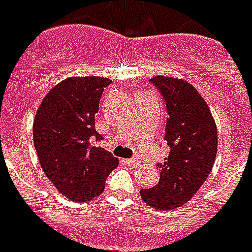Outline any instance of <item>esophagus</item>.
I'll list each match as a JSON object with an SVG mask.
<instances>
[{
    "label": "esophagus",
    "instance_id": "esophagus-1",
    "mask_svg": "<svg viewBox=\"0 0 252 252\" xmlns=\"http://www.w3.org/2000/svg\"><path fill=\"white\" fill-rule=\"evenodd\" d=\"M124 163L128 164V166H137L140 163L139 158H129V159H124Z\"/></svg>",
    "mask_w": 252,
    "mask_h": 252
}]
</instances>
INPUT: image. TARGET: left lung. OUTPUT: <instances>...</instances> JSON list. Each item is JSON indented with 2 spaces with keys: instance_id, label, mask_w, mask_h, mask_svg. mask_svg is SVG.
I'll return each instance as SVG.
<instances>
[{
  "instance_id": "left-lung-1",
  "label": "left lung",
  "mask_w": 252,
  "mask_h": 252,
  "mask_svg": "<svg viewBox=\"0 0 252 252\" xmlns=\"http://www.w3.org/2000/svg\"><path fill=\"white\" fill-rule=\"evenodd\" d=\"M163 97L167 120L164 140L170 147L158 163L159 182L140 190L143 201L155 209L171 211L193 197L211 174L217 153V128L205 99L186 81L154 77Z\"/></svg>"
}]
</instances>
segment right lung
<instances>
[{"instance_id": "add662e5", "label": "right lung", "mask_w": 252, "mask_h": 252, "mask_svg": "<svg viewBox=\"0 0 252 252\" xmlns=\"http://www.w3.org/2000/svg\"><path fill=\"white\" fill-rule=\"evenodd\" d=\"M109 78H67L48 92L33 120V144L44 174L64 197L83 202L99 195L119 166L102 140L94 117Z\"/></svg>"}]
</instances>
